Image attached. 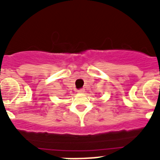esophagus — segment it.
<instances>
[{"label": "esophagus", "instance_id": "34e87169", "mask_svg": "<svg viewBox=\"0 0 160 160\" xmlns=\"http://www.w3.org/2000/svg\"><path fill=\"white\" fill-rule=\"evenodd\" d=\"M84 91H85L84 89H79V90H78V94H83Z\"/></svg>", "mask_w": 160, "mask_h": 160}]
</instances>
